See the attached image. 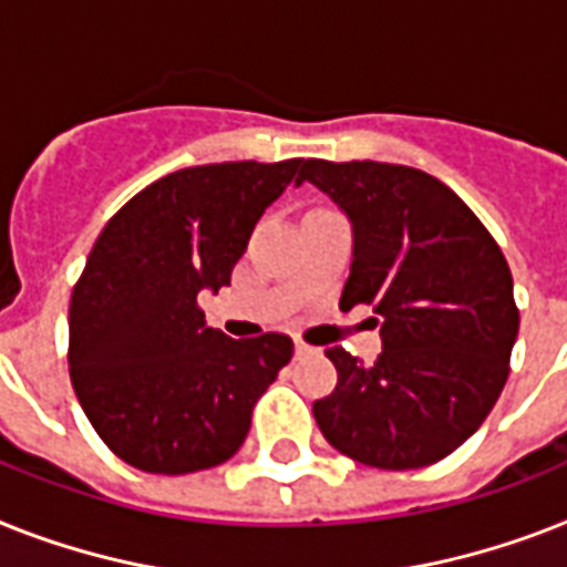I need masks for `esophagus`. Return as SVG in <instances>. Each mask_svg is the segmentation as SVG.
<instances>
[{
  "label": "esophagus",
  "instance_id": "1",
  "mask_svg": "<svg viewBox=\"0 0 567 567\" xmlns=\"http://www.w3.org/2000/svg\"><path fill=\"white\" fill-rule=\"evenodd\" d=\"M293 355L297 358H308V355H317V349L315 347H308L306 340H293Z\"/></svg>",
  "mask_w": 567,
  "mask_h": 567
}]
</instances>
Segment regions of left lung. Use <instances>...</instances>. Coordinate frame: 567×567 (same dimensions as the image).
I'll return each instance as SVG.
<instances>
[{
    "mask_svg": "<svg viewBox=\"0 0 567 567\" xmlns=\"http://www.w3.org/2000/svg\"><path fill=\"white\" fill-rule=\"evenodd\" d=\"M306 179L355 233L340 308L372 306L384 340L370 367L326 349L338 388L315 402L317 425L363 466H431L475 434L507 384L518 334L507 259L475 212L419 168L302 159Z\"/></svg>",
    "mask_w": 567,
    "mask_h": 567,
    "instance_id": "left-lung-1",
    "label": "left lung"
}]
</instances>
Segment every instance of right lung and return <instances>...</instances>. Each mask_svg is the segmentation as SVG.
I'll return each instance as SVG.
<instances>
[{"label":"right lung","mask_w":567,"mask_h":567,"mask_svg":"<svg viewBox=\"0 0 567 567\" xmlns=\"http://www.w3.org/2000/svg\"><path fill=\"white\" fill-rule=\"evenodd\" d=\"M302 159L179 168L107 220L69 299V379L90 425L154 475L220 466L241 449L252 404L293 355L279 331L233 340L197 293L229 276L261 212Z\"/></svg>","instance_id":"1"}]
</instances>
